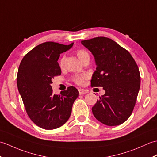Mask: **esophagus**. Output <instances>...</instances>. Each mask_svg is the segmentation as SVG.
I'll return each instance as SVG.
<instances>
[{
  "label": "esophagus",
  "mask_w": 157,
  "mask_h": 157,
  "mask_svg": "<svg viewBox=\"0 0 157 157\" xmlns=\"http://www.w3.org/2000/svg\"><path fill=\"white\" fill-rule=\"evenodd\" d=\"M78 91H79V94L80 95L84 94H86V93H88V90H84V89H82V88L78 89Z\"/></svg>",
  "instance_id": "esophagus-1"
}]
</instances>
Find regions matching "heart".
<instances>
[{"label": "heart", "mask_w": 157, "mask_h": 157, "mask_svg": "<svg viewBox=\"0 0 157 157\" xmlns=\"http://www.w3.org/2000/svg\"><path fill=\"white\" fill-rule=\"evenodd\" d=\"M76 55L78 56L79 59L82 62L84 60L89 57V54L88 52L86 51L84 49H78V51H76ZM65 62V56H62L61 58H60L59 61V65L61 68H63L64 67ZM88 79V75L86 74H81V75H77L73 76L72 78V81L75 83V84L78 85H82L84 84L86 79Z\"/></svg>", "instance_id": "b5f03b06"}]
</instances>
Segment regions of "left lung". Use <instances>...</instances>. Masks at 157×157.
I'll list each match as a JSON object with an SVG mask.
<instances>
[{"instance_id": "8db88e82", "label": "left lung", "mask_w": 157, "mask_h": 157, "mask_svg": "<svg viewBox=\"0 0 157 157\" xmlns=\"http://www.w3.org/2000/svg\"><path fill=\"white\" fill-rule=\"evenodd\" d=\"M94 56L96 70L92 87L105 94L92 108L96 119L109 126L122 124L132 115L140 87L138 67L131 54L112 39L96 37L82 41Z\"/></svg>"}]
</instances>
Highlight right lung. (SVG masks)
<instances>
[{
    "mask_svg": "<svg viewBox=\"0 0 157 157\" xmlns=\"http://www.w3.org/2000/svg\"><path fill=\"white\" fill-rule=\"evenodd\" d=\"M73 44L42 43L28 52L20 63L17 84L25 111L36 125L44 129H56L65 124L79 96L73 86L61 94H54L51 86L52 79L61 74L57 62L60 54Z\"/></svg>",
    "mask_w": 157,
    "mask_h": 157,
    "instance_id": "add662e5",
    "label": "right lung"
}]
</instances>
